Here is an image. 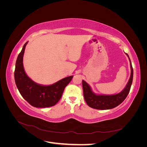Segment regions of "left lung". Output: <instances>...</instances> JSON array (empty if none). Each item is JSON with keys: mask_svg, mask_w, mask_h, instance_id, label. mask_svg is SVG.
Instances as JSON below:
<instances>
[{"mask_svg": "<svg viewBox=\"0 0 147 147\" xmlns=\"http://www.w3.org/2000/svg\"><path fill=\"white\" fill-rule=\"evenodd\" d=\"M127 56L130 62L131 76L124 90L118 94L114 95L96 94L91 90L90 85L84 80H82L83 96L86 104L90 107L98 110H108L116 107L126 98L129 92L133 80V69L131 61L128 55Z\"/></svg>", "mask_w": 147, "mask_h": 147, "instance_id": "obj_1", "label": "left lung"}]
</instances>
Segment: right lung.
Instances as JSON below:
<instances>
[{"label": "right lung", "mask_w": 147, "mask_h": 147, "mask_svg": "<svg viewBox=\"0 0 147 147\" xmlns=\"http://www.w3.org/2000/svg\"><path fill=\"white\" fill-rule=\"evenodd\" d=\"M26 42L18 56L15 70L16 85L21 95L29 104L34 107L45 108L55 105L63 94L65 86L74 76L61 79L51 85L44 86L32 81L26 74L23 67V56Z\"/></svg>", "instance_id": "obj_1"}]
</instances>
